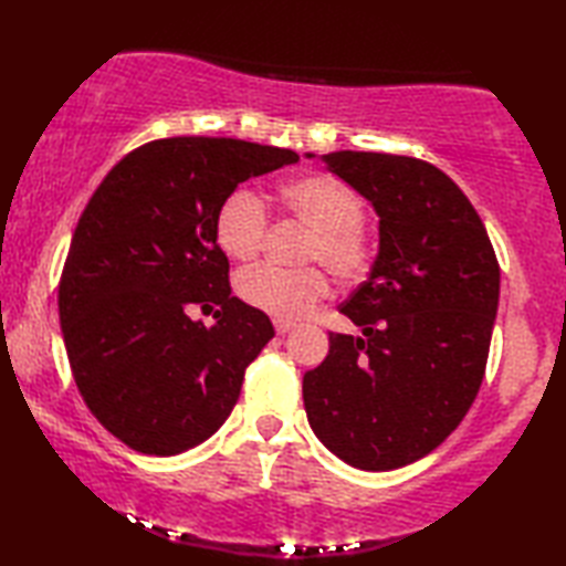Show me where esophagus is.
Wrapping results in <instances>:
<instances>
[{
	"mask_svg": "<svg viewBox=\"0 0 566 566\" xmlns=\"http://www.w3.org/2000/svg\"><path fill=\"white\" fill-rule=\"evenodd\" d=\"M273 327H275V332H279V334H287V332H291V329L295 327V322H287V319H273Z\"/></svg>",
	"mask_w": 566,
	"mask_h": 566,
	"instance_id": "esophagus-1",
	"label": "esophagus"
}]
</instances>
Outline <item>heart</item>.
<instances>
[{
	"instance_id": "b5f03b06",
	"label": "heart",
	"mask_w": 566,
	"mask_h": 566,
	"mask_svg": "<svg viewBox=\"0 0 566 566\" xmlns=\"http://www.w3.org/2000/svg\"><path fill=\"white\" fill-rule=\"evenodd\" d=\"M281 210L307 227L300 261L327 266L337 281L356 283L371 271L374 244L364 227L366 205L347 182L332 176H300L279 188ZM266 207L251 190H232L214 212V241L229 259L259 256L266 237ZM237 291L244 303L275 319H300L327 297L329 281L319 266H256L239 275Z\"/></svg>"
}]
</instances>
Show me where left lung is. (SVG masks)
Here are the masks:
<instances>
[{
  "label": "left lung",
  "mask_w": 566,
  "mask_h": 566,
  "mask_svg": "<svg viewBox=\"0 0 566 566\" xmlns=\"http://www.w3.org/2000/svg\"><path fill=\"white\" fill-rule=\"evenodd\" d=\"M322 160L374 205L380 247L371 275L339 305L364 337L329 332L325 361L303 376L305 412L332 454L390 471L440 447L474 402L501 269L474 205L428 160Z\"/></svg>",
  "instance_id": "obj_1"
}]
</instances>
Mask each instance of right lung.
I'll list each match as a JSON object with an SVG mask.
<instances>
[{
	"label": "right lung",
	"instance_id": "right-lung-1",
	"mask_svg": "<svg viewBox=\"0 0 566 566\" xmlns=\"http://www.w3.org/2000/svg\"><path fill=\"white\" fill-rule=\"evenodd\" d=\"M297 158L239 138H156L80 214L57 285L67 361L90 412L134 452H186L232 412L273 325L232 295L214 212L239 182Z\"/></svg>",
	"mask_w": 566,
	"mask_h": 566
}]
</instances>
